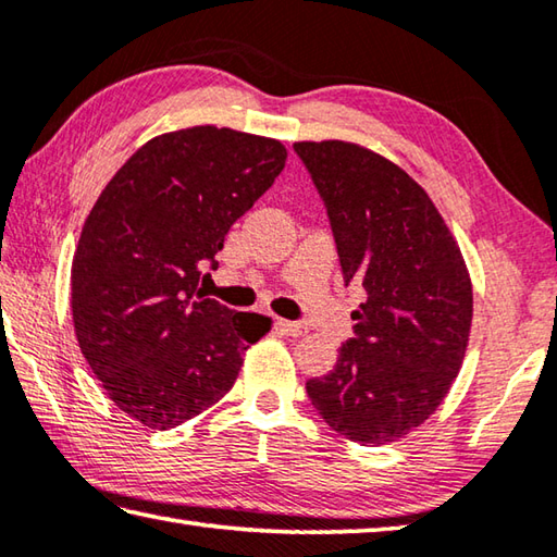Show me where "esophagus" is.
Segmentation results:
<instances>
[{
  "mask_svg": "<svg viewBox=\"0 0 557 557\" xmlns=\"http://www.w3.org/2000/svg\"><path fill=\"white\" fill-rule=\"evenodd\" d=\"M276 324H278V330H281L283 334H288V337H300V334H306V332H308V327H306V324H300V322H290V320H278Z\"/></svg>",
  "mask_w": 557,
  "mask_h": 557,
  "instance_id": "obj_1",
  "label": "esophagus"
}]
</instances>
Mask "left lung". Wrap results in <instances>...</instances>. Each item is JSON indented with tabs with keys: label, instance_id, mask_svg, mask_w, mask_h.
Here are the masks:
<instances>
[{
	"label": "left lung",
	"instance_id": "1",
	"mask_svg": "<svg viewBox=\"0 0 557 557\" xmlns=\"http://www.w3.org/2000/svg\"><path fill=\"white\" fill-rule=\"evenodd\" d=\"M330 215L344 283L366 302L337 366L306 383L334 432L383 446L444 403L463 363L473 286L432 198L400 166L344 140L296 143Z\"/></svg>",
	"mask_w": 557,
	"mask_h": 557
}]
</instances>
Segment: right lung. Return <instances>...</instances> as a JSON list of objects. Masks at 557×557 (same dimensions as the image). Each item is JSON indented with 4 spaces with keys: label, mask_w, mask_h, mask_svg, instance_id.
Segmentation results:
<instances>
[{
    "label": "right lung",
    "mask_w": 557,
    "mask_h": 557,
    "mask_svg": "<svg viewBox=\"0 0 557 557\" xmlns=\"http://www.w3.org/2000/svg\"><path fill=\"white\" fill-rule=\"evenodd\" d=\"M274 138L215 125L157 135L84 220L72 259V322L113 405L172 429L215 405L243 354L271 330L198 288L227 230L286 166Z\"/></svg>",
    "instance_id": "obj_1"
}]
</instances>
